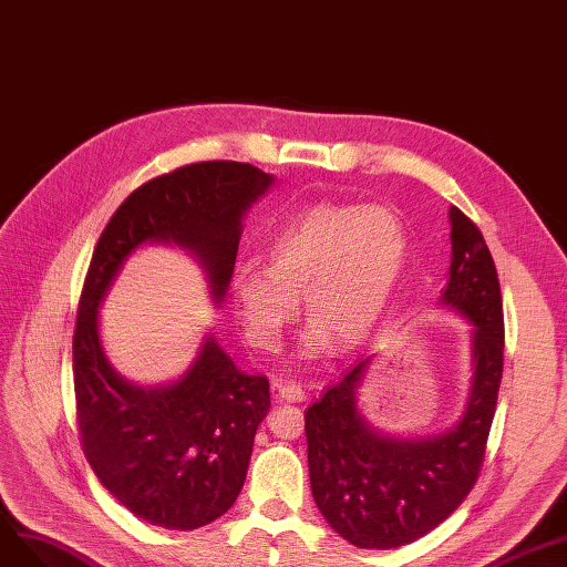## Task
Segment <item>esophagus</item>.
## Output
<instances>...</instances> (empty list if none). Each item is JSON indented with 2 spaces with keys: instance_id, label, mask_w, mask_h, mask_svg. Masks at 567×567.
<instances>
[{
  "instance_id": "esophagus-1",
  "label": "esophagus",
  "mask_w": 567,
  "mask_h": 567,
  "mask_svg": "<svg viewBox=\"0 0 567 567\" xmlns=\"http://www.w3.org/2000/svg\"><path fill=\"white\" fill-rule=\"evenodd\" d=\"M277 396H279L281 401L300 403V401H305V390H302L298 383L286 381V383H279V385H277Z\"/></svg>"
}]
</instances>
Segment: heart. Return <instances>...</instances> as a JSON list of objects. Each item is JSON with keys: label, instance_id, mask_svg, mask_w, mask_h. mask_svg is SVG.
Wrapping results in <instances>:
<instances>
[{"label": "heart", "instance_id": "heart-1", "mask_svg": "<svg viewBox=\"0 0 567 567\" xmlns=\"http://www.w3.org/2000/svg\"><path fill=\"white\" fill-rule=\"evenodd\" d=\"M267 267L239 262L230 295L251 346L277 350L300 313L311 318L302 355L364 343L385 316L409 260V233L383 205L320 203L265 241Z\"/></svg>", "mask_w": 567, "mask_h": 567}]
</instances>
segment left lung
Here are the masks:
<instances>
[{"label":"left lung","instance_id":"8db88e82","mask_svg":"<svg viewBox=\"0 0 567 567\" xmlns=\"http://www.w3.org/2000/svg\"><path fill=\"white\" fill-rule=\"evenodd\" d=\"M450 226L441 305L473 326V379L462 417L426 439L373 429L358 409L371 360L355 364L305 413L313 501L343 540L360 549H394L436 528L468 496L484 460L503 375L501 284L487 241L454 205Z\"/></svg>","mask_w":567,"mask_h":567}]
</instances>
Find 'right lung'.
I'll list each match as a JSON object with an SVG mask.
<instances>
[{
  "label": "right lung",
  "instance_id": "add662e5",
  "mask_svg": "<svg viewBox=\"0 0 567 567\" xmlns=\"http://www.w3.org/2000/svg\"><path fill=\"white\" fill-rule=\"evenodd\" d=\"M272 184V175L251 164H188L138 186L96 241L73 332L80 441L103 487L152 526L194 530L233 507L256 429L269 411V383L239 371L207 334L182 379L133 385L105 358L99 307L126 258L145 241L192 251L212 300L221 305L241 219Z\"/></svg>",
  "mask_w": 567,
  "mask_h": 567
}]
</instances>
